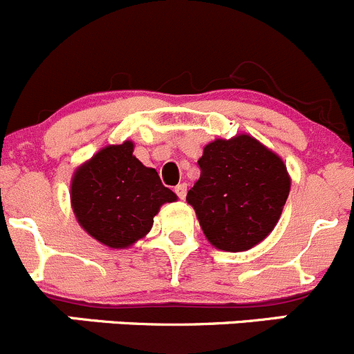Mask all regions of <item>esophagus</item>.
<instances>
[{
	"mask_svg": "<svg viewBox=\"0 0 354 354\" xmlns=\"http://www.w3.org/2000/svg\"><path fill=\"white\" fill-rule=\"evenodd\" d=\"M176 194H177L180 199H184L185 194H187V184H184V182H182V184L176 185Z\"/></svg>",
	"mask_w": 354,
	"mask_h": 354,
	"instance_id": "34e87169",
	"label": "esophagus"
}]
</instances>
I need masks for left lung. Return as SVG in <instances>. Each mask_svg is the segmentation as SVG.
Masks as SVG:
<instances>
[{"mask_svg":"<svg viewBox=\"0 0 354 354\" xmlns=\"http://www.w3.org/2000/svg\"><path fill=\"white\" fill-rule=\"evenodd\" d=\"M201 169L189 189L203 232L216 250H251L274 230L291 191L279 155L248 134L215 139L198 160Z\"/></svg>","mask_w":354,"mask_h":354,"instance_id":"left-lung-1","label":"left lung"}]
</instances>
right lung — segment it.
<instances>
[{
  "label": "right lung",
  "instance_id": "right-lung-1",
  "mask_svg": "<svg viewBox=\"0 0 354 354\" xmlns=\"http://www.w3.org/2000/svg\"><path fill=\"white\" fill-rule=\"evenodd\" d=\"M134 142L110 145L73 172L70 201L77 222L101 244L124 250L142 239L153 216L176 192L162 184L155 169L134 155Z\"/></svg>",
  "mask_w": 354,
  "mask_h": 354
}]
</instances>
